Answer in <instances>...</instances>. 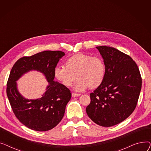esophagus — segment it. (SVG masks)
Masks as SVG:
<instances>
[{"mask_svg":"<svg viewBox=\"0 0 151 151\" xmlns=\"http://www.w3.org/2000/svg\"><path fill=\"white\" fill-rule=\"evenodd\" d=\"M80 96V93H75V92L72 93V97H79Z\"/></svg>","mask_w":151,"mask_h":151,"instance_id":"obj_1","label":"esophagus"}]
</instances>
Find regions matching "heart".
I'll return each instance as SVG.
<instances>
[{
  "label": "heart",
  "instance_id": "1",
  "mask_svg": "<svg viewBox=\"0 0 151 151\" xmlns=\"http://www.w3.org/2000/svg\"><path fill=\"white\" fill-rule=\"evenodd\" d=\"M65 65L54 68V77L67 87L72 84L77 77L78 80L74 86L77 91H83L89 87L97 88L104 80L106 68L100 58L79 53L68 58Z\"/></svg>",
  "mask_w": 151,
  "mask_h": 151
}]
</instances>
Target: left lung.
<instances>
[{
  "label": "left lung",
  "mask_w": 151,
  "mask_h": 151,
  "mask_svg": "<svg viewBox=\"0 0 151 151\" xmlns=\"http://www.w3.org/2000/svg\"><path fill=\"white\" fill-rule=\"evenodd\" d=\"M105 65L104 80L90 93L86 113L102 127H111L126 119L135 109L142 80L137 63L129 55L114 47L99 46Z\"/></svg>",
  "instance_id": "left-lung-1"
}]
</instances>
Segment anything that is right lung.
<instances>
[{
  "label": "right lung",
  "instance_id": "add662e5",
  "mask_svg": "<svg viewBox=\"0 0 151 151\" xmlns=\"http://www.w3.org/2000/svg\"><path fill=\"white\" fill-rule=\"evenodd\" d=\"M65 53L45 51L18 60L12 67L7 82L6 94L18 119L30 129L45 132L55 127L62 119L71 94L66 86L54 80V69ZM37 70L45 77L49 85L42 97L27 99L17 89V81L24 74Z\"/></svg>",
  "mask_w": 151,
  "mask_h": 151
}]
</instances>
